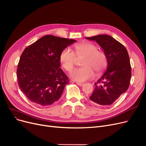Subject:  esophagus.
Wrapping results in <instances>:
<instances>
[{
	"instance_id": "obj_1",
	"label": "esophagus",
	"mask_w": 146,
	"mask_h": 146,
	"mask_svg": "<svg viewBox=\"0 0 146 146\" xmlns=\"http://www.w3.org/2000/svg\"><path fill=\"white\" fill-rule=\"evenodd\" d=\"M76 83H77V85H78L79 86H82L83 85V83H80V82H76Z\"/></svg>"
}]
</instances>
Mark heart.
Returning <instances> with one entry per match:
<instances>
[{"label": "heart", "instance_id": "heart-1", "mask_svg": "<svg viewBox=\"0 0 146 146\" xmlns=\"http://www.w3.org/2000/svg\"><path fill=\"white\" fill-rule=\"evenodd\" d=\"M77 58H82L81 68L74 69L70 77L78 82H83L92 78L94 72L100 74L108 64L106 54L98 50L96 44L82 42L74 45V52L68 48L63 49L59 56L60 63L66 71L70 72L74 67Z\"/></svg>", "mask_w": 146, "mask_h": 146}]
</instances>
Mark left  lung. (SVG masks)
I'll return each mask as SVG.
<instances>
[{
  "label": "left lung",
  "instance_id": "1",
  "mask_svg": "<svg viewBox=\"0 0 146 146\" xmlns=\"http://www.w3.org/2000/svg\"><path fill=\"white\" fill-rule=\"evenodd\" d=\"M96 41L108 58V68L97 83L91 96V102L100 105L113 103L129 88L131 78V66L126 48L109 35L86 37Z\"/></svg>",
  "mask_w": 146,
  "mask_h": 146
}]
</instances>
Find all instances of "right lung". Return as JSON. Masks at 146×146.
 <instances>
[{"mask_svg":"<svg viewBox=\"0 0 146 146\" xmlns=\"http://www.w3.org/2000/svg\"><path fill=\"white\" fill-rule=\"evenodd\" d=\"M76 42L47 35L25 49L17 69L18 84L31 102L51 105L61 97L69 78L60 68L62 51Z\"/></svg>","mask_w":146,"mask_h":146,"instance_id":"right-lung-1","label":"right lung"}]
</instances>
